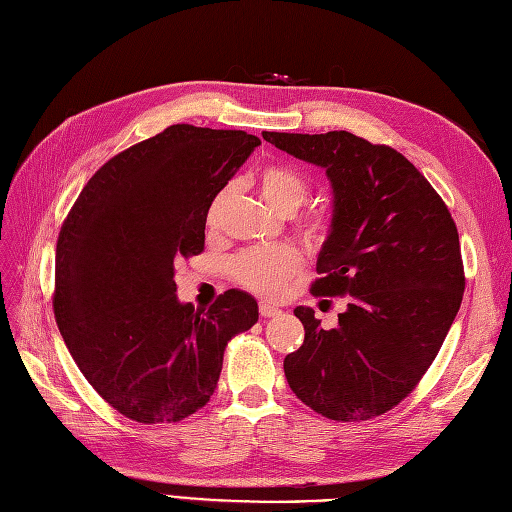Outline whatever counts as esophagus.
Returning <instances> with one entry per match:
<instances>
[{
	"instance_id": "obj_1",
	"label": "esophagus",
	"mask_w": 512,
	"mask_h": 512,
	"mask_svg": "<svg viewBox=\"0 0 512 512\" xmlns=\"http://www.w3.org/2000/svg\"><path fill=\"white\" fill-rule=\"evenodd\" d=\"M280 314H282V309L277 307V305H271L267 301H260V316L273 318V316H280Z\"/></svg>"
}]
</instances>
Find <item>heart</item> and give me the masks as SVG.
I'll list each match as a JSON object with an SVG mask.
<instances>
[{"label": "heart", "mask_w": 512, "mask_h": 512, "mask_svg": "<svg viewBox=\"0 0 512 512\" xmlns=\"http://www.w3.org/2000/svg\"><path fill=\"white\" fill-rule=\"evenodd\" d=\"M258 192L262 200L275 211L288 215L297 211L307 198V181L305 177L290 166L271 164L260 170L258 175ZM230 196V190H222L213 198L207 211V222L215 224V218ZM301 235L309 243L324 241L329 232V215L322 211L307 213L299 224ZM301 269V256L297 250L286 245L273 247H254L232 260V275L247 290L265 294V297H280L286 290V284Z\"/></svg>", "instance_id": "obj_1"}]
</instances>
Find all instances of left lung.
Masks as SVG:
<instances>
[{
  "label": "left lung",
  "mask_w": 512,
  "mask_h": 512,
  "mask_svg": "<svg viewBox=\"0 0 512 512\" xmlns=\"http://www.w3.org/2000/svg\"><path fill=\"white\" fill-rule=\"evenodd\" d=\"M262 138L327 173L333 213L312 294H348L329 331L312 307L294 309L305 339L284 359L286 380L333 421L380 416L423 378L459 312L466 280L457 226L429 181L391 147L346 130Z\"/></svg>",
  "instance_id": "1"
}]
</instances>
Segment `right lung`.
I'll use <instances>...</instances> for the list:
<instances>
[{
  "instance_id": "add662e5",
  "label": "right lung",
  "mask_w": 512,
  "mask_h": 512,
  "mask_svg": "<svg viewBox=\"0 0 512 512\" xmlns=\"http://www.w3.org/2000/svg\"><path fill=\"white\" fill-rule=\"evenodd\" d=\"M258 145L243 130L177 123L108 160L61 226L57 327L87 382L136 423L203 408L228 339L258 320L243 290L198 312L175 284L177 262L203 252L213 198Z\"/></svg>"
}]
</instances>
